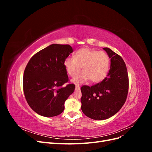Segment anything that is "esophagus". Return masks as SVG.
I'll return each mask as SVG.
<instances>
[{
	"mask_svg": "<svg viewBox=\"0 0 152 152\" xmlns=\"http://www.w3.org/2000/svg\"><path fill=\"white\" fill-rule=\"evenodd\" d=\"M75 91H79V90L80 89V87H79V86H75Z\"/></svg>",
	"mask_w": 152,
	"mask_h": 152,
	"instance_id": "esophagus-1",
	"label": "esophagus"
}]
</instances>
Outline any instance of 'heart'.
<instances>
[{"instance_id":"obj_1","label":"heart","mask_w":152,"mask_h":152,"mask_svg":"<svg viewBox=\"0 0 152 152\" xmlns=\"http://www.w3.org/2000/svg\"><path fill=\"white\" fill-rule=\"evenodd\" d=\"M64 66L68 74L75 77L82 68V72L72 80V83L80 85L89 80L93 83L103 80L110 70V58L103 51L89 48H82L74 54V58H67Z\"/></svg>"}]
</instances>
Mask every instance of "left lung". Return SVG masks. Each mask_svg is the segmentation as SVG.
I'll use <instances>...</instances> for the list:
<instances>
[{
  "mask_svg": "<svg viewBox=\"0 0 152 152\" xmlns=\"http://www.w3.org/2000/svg\"><path fill=\"white\" fill-rule=\"evenodd\" d=\"M110 59L107 77L91 87H81V110L87 117L101 121L113 116L125 103L129 78L123 59L108 48H103Z\"/></svg>",
  "mask_w": 152,
  "mask_h": 152,
  "instance_id": "left-lung-1",
  "label": "left lung"
}]
</instances>
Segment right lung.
Segmentation results:
<instances>
[{
	"label": "right lung",
	"instance_id": "obj_1",
	"mask_svg": "<svg viewBox=\"0 0 152 152\" xmlns=\"http://www.w3.org/2000/svg\"><path fill=\"white\" fill-rule=\"evenodd\" d=\"M72 48L53 44L40 50L27 64L23 76V91L26 102L41 116L52 117L61 113L65 102L75 90L68 81L64 61Z\"/></svg>",
	"mask_w": 152,
	"mask_h": 152
}]
</instances>
